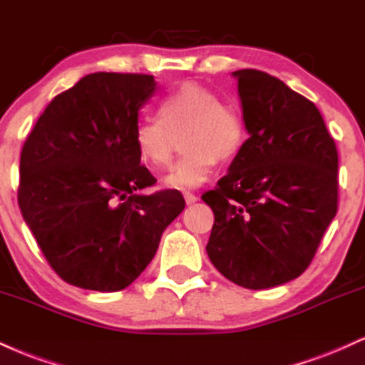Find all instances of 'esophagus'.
<instances>
[{"mask_svg": "<svg viewBox=\"0 0 365 365\" xmlns=\"http://www.w3.org/2000/svg\"><path fill=\"white\" fill-rule=\"evenodd\" d=\"M184 200H186L187 205H192L198 201V196H196L195 192H184Z\"/></svg>", "mask_w": 365, "mask_h": 365, "instance_id": "obj_1", "label": "esophagus"}]
</instances>
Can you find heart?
<instances>
[{"instance_id":"obj_1","label":"heart","mask_w":365,"mask_h":365,"mask_svg":"<svg viewBox=\"0 0 365 365\" xmlns=\"http://www.w3.org/2000/svg\"><path fill=\"white\" fill-rule=\"evenodd\" d=\"M160 115H143L135 126L136 152L152 169L173 160L175 136L182 129V157L164 178L173 190H195L208 181L217 160H229L246 141V123L234 104L222 102L215 90L186 81L160 101Z\"/></svg>"}]
</instances>
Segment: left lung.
I'll return each instance as SVG.
<instances>
[{"label":"left lung","instance_id":"8db88e82","mask_svg":"<svg viewBox=\"0 0 365 365\" xmlns=\"http://www.w3.org/2000/svg\"><path fill=\"white\" fill-rule=\"evenodd\" d=\"M232 76L250 138L201 196L215 215L207 252L234 284L269 289L302 275L335 218L338 152L311 101L264 71Z\"/></svg>","mask_w":365,"mask_h":365}]
</instances>
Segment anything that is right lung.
Segmentation results:
<instances>
[{
  "instance_id": "1",
  "label": "right lung",
  "mask_w": 365,
  "mask_h": 365,
  "mask_svg": "<svg viewBox=\"0 0 365 365\" xmlns=\"http://www.w3.org/2000/svg\"><path fill=\"white\" fill-rule=\"evenodd\" d=\"M155 88L152 75L92 73L56 96L25 140L21 215L68 284L126 289L184 210L178 190L140 195L157 179L140 165L133 133Z\"/></svg>"
}]
</instances>
